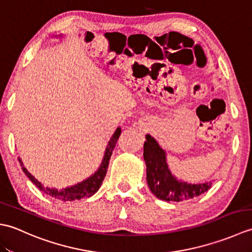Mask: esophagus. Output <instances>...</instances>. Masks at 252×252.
<instances>
[{
	"label": "esophagus",
	"mask_w": 252,
	"mask_h": 252,
	"mask_svg": "<svg viewBox=\"0 0 252 252\" xmlns=\"http://www.w3.org/2000/svg\"><path fill=\"white\" fill-rule=\"evenodd\" d=\"M152 123H153V121L152 120H146V126H152ZM146 127V126H145Z\"/></svg>",
	"instance_id": "obj_1"
}]
</instances>
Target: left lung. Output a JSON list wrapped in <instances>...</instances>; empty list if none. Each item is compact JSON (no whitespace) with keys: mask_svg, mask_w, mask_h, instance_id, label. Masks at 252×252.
<instances>
[{"mask_svg":"<svg viewBox=\"0 0 252 252\" xmlns=\"http://www.w3.org/2000/svg\"><path fill=\"white\" fill-rule=\"evenodd\" d=\"M144 160L146 163V179L149 189L164 201H184L199 196L211 187V181L201 184H190L172 175L167 163L165 152L149 134L144 143Z\"/></svg>","mask_w":252,"mask_h":252,"instance_id":"left-lung-1","label":"left lung"}]
</instances>
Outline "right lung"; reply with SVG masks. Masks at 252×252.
Instances as JSON below:
<instances>
[{"instance_id": "obj_1", "label": "right lung", "mask_w": 252, "mask_h": 252, "mask_svg": "<svg viewBox=\"0 0 252 252\" xmlns=\"http://www.w3.org/2000/svg\"><path fill=\"white\" fill-rule=\"evenodd\" d=\"M120 134H121V129L120 127H117L114 135H112L110 141L108 142V145L106 147L103 161H101L98 170L96 171L93 175H91L90 178L80 182V183L76 185L66 187V189H61V190H58L56 189H51V187H45L44 185H42L40 182L36 179H34V176L31 175L28 172V170L24 167V163L21 161V159L18 158V160L20 162L21 169L24 171V173L28 176L32 183L35 184L37 189H40V190L45 192L46 195H50L52 197L56 198V199H60L63 201H72L77 199H82V198H88V197L93 196L95 192L99 189V187L101 183H103V181L106 176L107 169H108V164H109V160L111 157L112 151H114V148L116 147V143L118 141V138H119Z\"/></svg>"}]
</instances>
